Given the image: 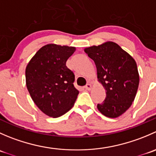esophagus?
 I'll return each instance as SVG.
<instances>
[{"label": "esophagus", "instance_id": "34e87169", "mask_svg": "<svg viewBox=\"0 0 156 156\" xmlns=\"http://www.w3.org/2000/svg\"><path fill=\"white\" fill-rule=\"evenodd\" d=\"M92 88V85L90 84H87L85 86H84V89L87 90H90Z\"/></svg>", "mask_w": 156, "mask_h": 156}]
</instances>
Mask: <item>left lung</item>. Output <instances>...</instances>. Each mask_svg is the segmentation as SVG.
Here are the masks:
<instances>
[{"instance_id": "1", "label": "left lung", "mask_w": 156, "mask_h": 156, "mask_svg": "<svg viewBox=\"0 0 156 156\" xmlns=\"http://www.w3.org/2000/svg\"><path fill=\"white\" fill-rule=\"evenodd\" d=\"M94 61L97 78L106 90L99 111L108 118L122 115L131 106L139 86L140 77L133 58L119 45L107 41L84 49Z\"/></svg>"}]
</instances>
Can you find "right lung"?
<instances>
[{"label": "right lung", "instance_id": "add662e5", "mask_svg": "<svg viewBox=\"0 0 156 156\" xmlns=\"http://www.w3.org/2000/svg\"><path fill=\"white\" fill-rule=\"evenodd\" d=\"M75 51L74 47L49 44L31 58L26 69V87L39 109L53 118L72 108L79 91L74 87L75 75L66 61Z\"/></svg>", "mask_w": 156, "mask_h": 156}]
</instances>
